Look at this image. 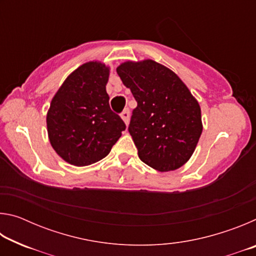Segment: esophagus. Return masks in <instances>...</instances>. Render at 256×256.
Wrapping results in <instances>:
<instances>
[{"mask_svg":"<svg viewBox=\"0 0 256 256\" xmlns=\"http://www.w3.org/2000/svg\"><path fill=\"white\" fill-rule=\"evenodd\" d=\"M120 118H122V120H124L125 124H128V120H130V110H124L122 112H120Z\"/></svg>","mask_w":256,"mask_h":256,"instance_id":"1","label":"esophagus"}]
</instances>
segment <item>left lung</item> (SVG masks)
Segmentation results:
<instances>
[{
    "instance_id": "1",
    "label": "left lung",
    "mask_w": 256,
    "mask_h": 256,
    "mask_svg": "<svg viewBox=\"0 0 256 256\" xmlns=\"http://www.w3.org/2000/svg\"><path fill=\"white\" fill-rule=\"evenodd\" d=\"M116 71L138 102L128 132L138 158L159 172L183 166L202 133L196 99L177 74L152 60H128Z\"/></svg>"
}]
</instances>
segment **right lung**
<instances>
[{"instance_id": "1", "label": "right lung", "mask_w": 256, "mask_h": 256, "mask_svg": "<svg viewBox=\"0 0 256 256\" xmlns=\"http://www.w3.org/2000/svg\"><path fill=\"white\" fill-rule=\"evenodd\" d=\"M110 68L88 62L73 71L52 99L47 132L53 149L74 166H88L110 152L126 128L110 110Z\"/></svg>"}]
</instances>
